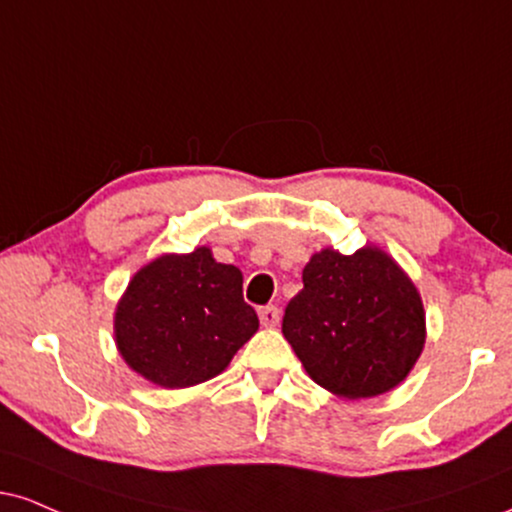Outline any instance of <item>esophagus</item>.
I'll list each match as a JSON object with an SVG mask.
<instances>
[{
    "mask_svg": "<svg viewBox=\"0 0 512 512\" xmlns=\"http://www.w3.org/2000/svg\"><path fill=\"white\" fill-rule=\"evenodd\" d=\"M260 322H262V326L279 324V307H274V305L260 307Z\"/></svg>",
    "mask_w": 512,
    "mask_h": 512,
    "instance_id": "1",
    "label": "esophagus"
}]
</instances>
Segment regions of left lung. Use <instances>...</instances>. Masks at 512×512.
<instances>
[{
  "label": "left lung",
  "instance_id": "1",
  "mask_svg": "<svg viewBox=\"0 0 512 512\" xmlns=\"http://www.w3.org/2000/svg\"><path fill=\"white\" fill-rule=\"evenodd\" d=\"M305 372L343 398H372L408 377L424 348L420 293L386 252L322 250L281 324Z\"/></svg>",
  "mask_w": 512,
  "mask_h": 512
}]
</instances>
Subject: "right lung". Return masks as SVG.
Segmentation results:
<instances>
[{
	"instance_id": "obj_1",
	"label": "right lung",
	"mask_w": 512,
	"mask_h": 512,
	"mask_svg": "<svg viewBox=\"0 0 512 512\" xmlns=\"http://www.w3.org/2000/svg\"><path fill=\"white\" fill-rule=\"evenodd\" d=\"M257 326L243 300V274L209 248L162 255L140 269L114 317L123 360L164 389L217 377Z\"/></svg>"
}]
</instances>
